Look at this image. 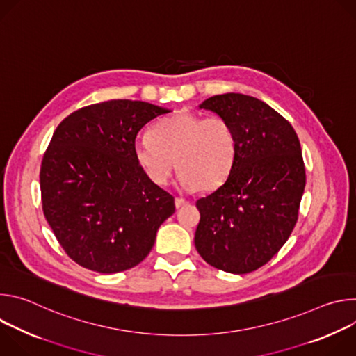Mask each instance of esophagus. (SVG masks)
<instances>
[{
    "mask_svg": "<svg viewBox=\"0 0 356 356\" xmlns=\"http://www.w3.org/2000/svg\"><path fill=\"white\" fill-rule=\"evenodd\" d=\"M187 204H188L187 200L180 198V197H176V198H175V206H176V209H181V207H184V206H187Z\"/></svg>",
    "mask_w": 356,
    "mask_h": 356,
    "instance_id": "1",
    "label": "esophagus"
}]
</instances>
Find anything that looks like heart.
<instances>
[{
  "mask_svg": "<svg viewBox=\"0 0 356 356\" xmlns=\"http://www.w3.org/2000/svg\"><path fill=\"white\" fill-rule=\"evenodd\" d=\"M235 158L236 139L229 122L191 113L159 121L135 147L136 165L152 183L166 186L177 168V184L187 193L220 187L231 175Z\"/></svg>",
  "mask_w": 356,
  "mask_h": 356,
  "instance_id": "b5f03b06",
  "label": "heart"
}]
</instances>
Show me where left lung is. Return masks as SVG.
I'll list each match as a JSON object with an SVG mask.
<instances>
[{
  "label": "left lung",
  "instance_id": "8db88e82",
  "mask_svg": "<svg viewBox=\"0 0 356 356\" xmlns=\"http://www.w3.org/2000/svg\"><path fill=\"white\" fill-rule=\"evenodd\" d=\"M225 118L236 158L225 183L195 206V249L209 265L245 275L268 264L289 239L306 186L296 131L264 101L238 92L198 106Z\"/></svg>",
  "mask_w": 356,
  "mask_h": 356
}]
</instances>
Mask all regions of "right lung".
<instances>
[{"instance_id":"right-lung-1","label":"right lung","mask_w":356,"mask_h":356,"mask_svg":"<svg viewBox=\"0 0 356 356\" xmlns=\"http://www.w3.org/2000/svg\"><path fill=\"white\" fill-rule=\"evenodd\" d=\"M170 110L110 99L80 108L56 128L40 166L43 214L67 255L98 273L140 264L175 198L136 165L135 139Z\"/></svg>"}]
</instances>
